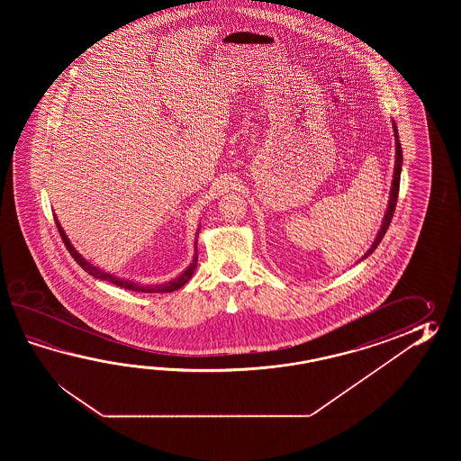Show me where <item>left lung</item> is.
<instances>
[{
  "instance_id": "1",
  "label": "left lung",
  "mask_w": 461,
  "mask_h": 461,
  "mask_svg": "<svg viewBox=\"0 0 461 461\" xmlns=\"http://www.w3.org/2000/svg\"><path fill=\"white\" fill-rule=\"evenodd\" d=\"M392 128H393V137H395V165H393V176H392V186L391 193H389V203H387V209H385V214H384L383 224L379 232L374 239L373 245L369 247V250L359 258V262L367 258L369 255L373 254L374 250L377 249V245L381 244V240L384 239V235L389 229L391 224L392 216H393V211H395V204H397V194H399V186H401V171H402V147L401 141H399V130L395 122L392 120Z\"/></svg>"
}]
</instances>
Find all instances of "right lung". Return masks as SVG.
Wrapping results in <instances>:
<instances>
[{
	"label": "right lung",
	"instance_id": "1",
	"mask_svg": "<svg viewBox=\"0 0 461 461\" xmlns=\"http://www.w3.org/2000/svg\"><path fill=\"white\" fill-rule=\"evenodd\" d=\"M54 221H56V226H58L60 237H62V240H64V244L68 247L70 255L74 257V260H76L88 275H92L94 278H98V280H107L110 284L117 285V286H122V288H127V290H131V292H140V294H169V292H175V290H179L181 286H185V285L187 284V280L196 272L197 247L194 249V255H193L191 264L187 265L186 268H185L181 274L177 275L176 278H173V280H169V282L158 285H143L133 282V280L120 278L117 275L110 274V272H105V270L98 268L97 265L90 264L82 255L78 254L77 250L74 249V245L70 244L69 237L64 232V229L60 226L58 217H54ZM197 232H199V229H197Z\"/></svg>",
	"mask_w": 461,
	"mask_h": 461
}]
</instances>
